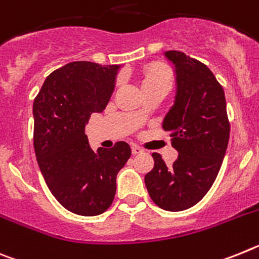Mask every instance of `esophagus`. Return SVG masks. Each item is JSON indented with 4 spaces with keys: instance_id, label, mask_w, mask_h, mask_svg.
Segmentation results:
<instances>
[{
    "instance_id": "obj_1",
    "label": "esophagus",
    "mask_w": 259,
    "mask_h": 259,
    "mask_svg": "<svg viewBox=\"0 0 259 259\" xmlns=\"http://www.w3.org/2000/svg\"><path fill=\"white\" fill-rule=\"evenodd\" d=\"M132 152L134 155H138V154H141V152H143V150L141 147H138L137 145H133L132 146Z\"/></svg>"
}]
</instances>
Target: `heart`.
Listing matches in <instances>:
<instances>
[{
    "mask_svg": "<svg viewBox=\"0 0 259 259\" xmlns=\"http://www.w3.org/2000/svg\"><path fill=\"white\" fill-rule=\"evenodd\" d=\"M157 84L170 86V74L161 65H150L146 67L142 74V86L145 89V87L157 86Z\"/></svg>",
    "mask_w": 259,
    "mask_h": 259,
    "instance_id": "obj_1",
    "label": "heart"
}]
</instances>
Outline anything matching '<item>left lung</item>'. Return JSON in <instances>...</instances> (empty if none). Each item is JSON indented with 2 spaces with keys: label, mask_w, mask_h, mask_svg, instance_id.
<instances>
[{
  "label": "left lung",
  "mask_w": 259,
  "mask_h": 259,
  "mask_svg": "<svg viewBox=\"0 0 259 259\" xmlns=\"http://www.w3.org/2000/svg\"><path fill=\"white\" fill-rule=\"evenodd\" d=\"M176 67L175 105L163 122L179 151L168 167L154 152V168L145 176L148 194L167 211L193 207L210 190L219 173L229 141L226 96L212 71L179 51L165 52Z\"/></svg>",
  "instance_id": "1"
}]
</instances>
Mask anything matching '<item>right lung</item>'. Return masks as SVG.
I'll use <instances>...</instances> for the list:
<instances>
[{
	"instance_id": "add662e5",
	"label": "right lung",
	"mask_w": 259,
	"mask_h": 259,
	"mask_svg": "<svg viewBox=\"0 0 259 259\" xmlns=\"http://www.w3.org/2000/svg\"><path fill=\"white\" fill-rule=\"evenodd\" d=\"M117 65L75 61L47 76L33 100V148L49 190L66 210L95 217L109 208L116 176L129 160L126 142L94 151L84 126L107 107Z\"/></svg>"
}]
</instances>
